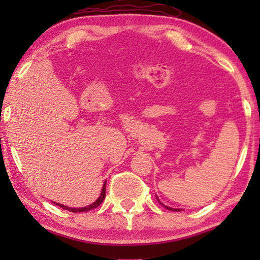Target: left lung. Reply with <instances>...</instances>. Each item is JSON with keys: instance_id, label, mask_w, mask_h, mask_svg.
I'll return each instance as SVG.
<instances>
[{"instance_id": "8db88e82", "label": "left lung", "mask_w": 260, "mask_h": 260, "mask_svg": "<svg viewBox=\"0 0 260 260\" xmlns=\"http://www.w3.org/2000/svg\"><path fill=\"white\" fill-rule=\"evenodd\" d=\"M157 200H158V199H157ZM158 202H159V204H161V205H162V206H165V205H163V204H162V202H161V201H159V200H158ZM165 207H166V208H167V209H170V211H175V212H179V211H180V209H174V208H170V207H167V206H165Z\"/></svg>"}]
</instances>
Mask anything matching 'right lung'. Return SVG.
I'll use <instances>...</instances> for the list:
<instances>
[{
  "mask_svg": "<svg viewBox=\"0 0 260 260\" xmlns=\"http://www.w3.org/2000/svg\"><path fill=\"white\" fill-rule=\"evenodd\" d=\"M105 190H106V182L104 183V186H103V190H102V193H101V197H99V198L97 199V201H94L93 204L90 205V206H86V207H83V208H71V207H66V206H62V205H60V204H55V205H58L59 207H61L62 209H67V211L73 212V213H79V212H87V211H91V209L97 208L98 206L101 205L103 201H104V199H105Z\"/></svg>",
  "mask_w": 260,
  "mask_h": 260,
  "instance_id": "obj_1",
  "label": "right lung"
}]
</instances>
